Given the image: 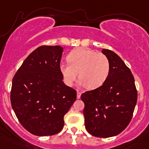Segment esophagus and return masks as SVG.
I'll list each match as a JSON object with an SVG mask.
<instances>
[{"instance_id": "1", "label": "esophagus", "mask_w": 149, "mask_h": 149, "mask_svg": "<svg viewBox=\"0 0 149 149\" xmlns=\"http://www.w3.org/2000/svg\"><path fill=\"white\" fill-rule=\"evenodd\" d=\"M81 92H80V91H77V98L79 99L80 97H81Z\"/></svg>"}]
</instances>
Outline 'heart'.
Masks as SVG:
<instances>
[{
    "label": "heart",
    "instance_id": "heart-1",
    "mask_svg": "<svg viewBox=\"0 0 149 149\" xmlns=\"http://www.w3.org/2000/svg\"><path fill=\"white\" fill-rule=\"evenodd\" d=\"M68 63L59 68L66 86H71L78 77L80 85L93 90L103 84L109 76L110 65L107 57L87 48L73 50L67 56Z\"/></svg>",
    "mask_w": 149,
    "mask_h": 149
}]
</instances>
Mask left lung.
<instances>
[{
  "instance_id": "left-lung-1",
  "label": "left lung",
  "mask_w": 149,
  "mask_h": 149,
  "mask_svg": "<svg viewBox=\"0 0 149 149\" xmlns=\"http://www.w3.org/2000/svg\"><path fill=\"white\" fill-rule=\"evenodd\" d=\"M110 65L109 76L103 84L86 91L81 97L85 104L83 115L88 133L108 138L120 134L130 124L137 102L134 78L117 54L102 50Z\"/></svg>"
}]
</instances>
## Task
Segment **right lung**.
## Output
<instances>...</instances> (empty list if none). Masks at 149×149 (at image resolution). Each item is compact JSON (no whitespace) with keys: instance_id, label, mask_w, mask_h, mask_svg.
<instances>
[{"instance_id":"obj_1","label":"right lung","mask_w":149,"mask_h":149,"mask_svg":"<svg viewBox=\"0 0 149 149\" xmlns=\"http://www.w3.org/2000/svg\"><path fill=\"white\" fill-rule=\"evenodd\" d=\"M63 48L41 46L26 58L14 76L11 105L22 127L36 136L58 134L63 117L76 100L60 71Z\"/></svg>"}]
</instances>
